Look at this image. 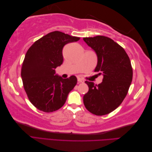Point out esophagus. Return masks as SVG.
Returning a JSON list of instances; mask_svg holds the SVG:
<instances>
[{
  "label": "esophagus",
  "instance_id": "esophagus-1",
  "mask_svg": "<svg viewBox=\"0 0 152 152\" xmlns=\"http://www.w3.org/2000/svg\"><path fill=\"white\" fill-rule=\"evenodd\" d=\"M77 80H78V83H84V81L82 79H80V78H78Z\"/></svg>",
  "mask_w": 152,
  "mask_h": 152
}]
</instances>
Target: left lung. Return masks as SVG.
<instances>
[{
    "label": "left lung",
    "instance_id": "obj_1",
    "mask_svg": "<svg viewBox=\"0 0 152 152\" xmlns=\"http://www.w3.org/2000/svg\"><path fill=\"white\" fill-rule=\"evenodd\" d=\"M83 40L94 50L98 63L94 72L103 75L98 85L86 81L89 91L83 97L87 110L96 115H104L119 107L127 94L132 79L129 58L120 45L104 36L86 37Z\"/></svg>",
    "mask_w": 152,
    "mask_h": 152
}]
</instances>
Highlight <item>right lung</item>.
Masks as SVG:
<instances>
[{
	"instance_id": "right-lung-1",
	"label": "right lung",
	"mask_w": 152,
	"mask_h": 152,
	"mask_svg": "<svg viewBox=\"0 0 152 152\" xmlns=\"http://www.w3.org/2000/svg\"><path fill=\"white\" fill-rule=\"evenodd\" d=\"M79 39L54 31L37 40L27 50L21 76L30 102L39 110L53 112L61 108L77 84L75 76L63 79L55 69L63 63V47Z\"/></svg>"
}]
</instances>
